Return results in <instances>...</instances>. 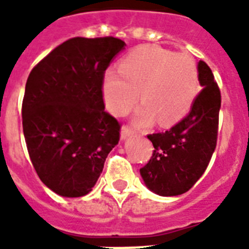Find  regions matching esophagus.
<instances>
[{"instance_id":"34e87169","label":"esophagus","mask_w":249,"mask_h":249,"mask_svg":"<svg viewBox=\"0 0 249 249\" xmlns=\"http://www.w3.org/2000/svg\"><path fill=\"white\" fill-rule=\"evenodd\" d=\"M132 134H134V130H133V128H130L129 125H124V126L121 128V138H123V140L128 138V137L132 136Z\"/></svg>"}]
</instances>
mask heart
I'll return each instance as SVG.
<instances>
[{
    "label": "heart",
    "mask_w": 249,
    "mask_h": 249,
    "mask_svg": "<svg viewBox=\"0 0 249 249\" xmlns=\"http://www.w3.org/2000/svg\"><path fill=\"white\" fill-rule=\"evenodd\" d=\"M119 73L108 71L103 79V98L111 113L121 116L138 101L136 121L151 124L177 123L189 112L197 93V66L187 53L159 46H142L125 56Z\"/></svg>",
    "instance_id": "b5f03b06"
}]
</instances>
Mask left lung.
I'll use <instances>...</instances> for the list:
<instances>
[{
	"label": "left lung",
	"mask_w": 249,
	"mask_h": 249,
	"mask_svg": "<svg viewBox=\"0 0 249 249\" xmlns=\"http://www.w3.org/2000/svg\"><path fill=\"white\" fill-rule=\"evenodd\" d=\"M197 72L203 89L189 115L169 130L147 136L154 150L140 172L148 189L161 196L189 191L203 176L216 148L221 91L205 62L197 63Z\"/></svg>",
	"instance_id": "left-lung-1"
}]
</instances>
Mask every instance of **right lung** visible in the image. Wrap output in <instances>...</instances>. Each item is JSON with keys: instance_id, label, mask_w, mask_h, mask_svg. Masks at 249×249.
I'll return each instance as SVG.
<instances>
[{"instance_id": "obj_1", "label": "right lung", "mask_w": 249, "mask_h": 249, "mask_svg": "<svg viewBox=\"0 0 249 249\" xmlns=\"http://www.w3.org/2000/svg\"><path fill=\"white\" fill-rule=\"evenodd\" d=\"M116 37H73L33 67L21 105L23 133L40 179L60 196L89 194L120 124L105 111L103 79L124 49Z\"/></svg>"}]
</instances>
